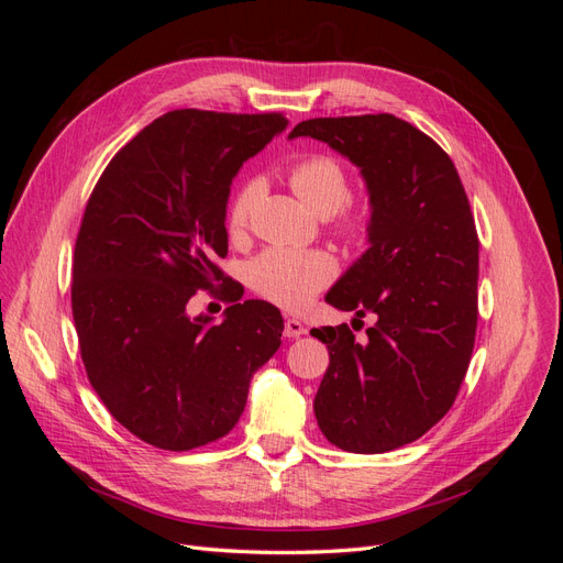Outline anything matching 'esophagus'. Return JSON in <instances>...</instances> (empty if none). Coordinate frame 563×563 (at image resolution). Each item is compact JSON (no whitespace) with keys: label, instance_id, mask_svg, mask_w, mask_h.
I'll return each mask as SVG.
<instances>
[{"label":"esophagus","instance_id":"1","mask_svg":"<svg viewBox=\"0 0 563 563\" xmlns=\"http://www.w3.org/2000/svg\"><path fill=\"white\" fill-rule=\"evenodd\" d=\"M305 333H308V329H305L298 319H291V317H288V319L284 321V335H286L288 340L300 338V335H305Z\"/></svg>","mask_w":563,"mask_h":563}]
</instances>
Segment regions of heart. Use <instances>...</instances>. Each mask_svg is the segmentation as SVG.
Returning a JSON list of instances; mask_svg holds the SVG:
<instances>
[{
	"mask_svg": "<svg viewBox=\"0 0 563 563\" xmlns=\"http://www.w3.org/2000/svg\"><path fill=\"white\" fill-rule=\"evenodd\" d=\"M298 199L317 216L338 213V228L343 232H360L364 225L362 209L350 207V180L343 164L329 155H314L298 162L288 174ZM258 199V185L246 183L234 195L228 211L230 232H242L249 223L253 203ZM335 261L323 251L300 249H267L249 265V282L263 298L298 310L308 305L323 286L335 277Z\"/></svg>",
	"mask_w": 563,
	"mask_h": 563,
	"instance_id": "heart-1",
	"label": "heart"
}]
</instances>
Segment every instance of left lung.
Here are the masks:
<instances>
[{
	"label": "left lung",
	"instance_id": "obj_1",
	"mask_svg": "<svg viewBox=\"0 0 563 563\" xmlns=\"http://www.w3.org/2000/svg\"><path fill=\"white\" fill-rule=\"evenodd\" d=\"M294 139L350 159L371 207L368 249L327 302L378 321L362 343L347 323L312 329L329 347L317 424L343 451H395L446 416L470 366L479 240L465 187L446 152L395 114L308 119Z\"/></svg>",
	"mask_w": 563,
	"mask_h": 563
}]
</instances>
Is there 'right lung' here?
I'll return each mask as SVG.
<instances>
[{
	"mask_svg": "<svg viewBox=\"0 0 563 563\" xmlns=\"http://www.w3.org/2000/svg\"><path fill=\"white\" fill-rule=\"evenodd\" d=\"M288 126L269 114L174 110L117 152L75 244L73 317L87 376L117 422L190 451L244 413L253 373L282 345L275 305L244 300L216 323L187 302L228 255V199L242 164ZM225 284V282H223Z\"/></svg>",
	"mask_w": 563,
	"mask_h": 563,
	"instance_id": "add662e5",
	"label": "right lung"
}]
</instances>
